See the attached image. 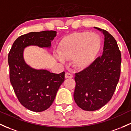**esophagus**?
<instances>
[{"label":"esophagus","mask_w":131,"mask_h":131,"mask_svg":"<svg viewBox=\"0 0 131 131\" xmlns=\"http://www.w3.org/2000/svg\"><path fill=\"white\" fill-rule=\"evenodd\" d=\"M65 78H73V74H71L70 73H66L65 74Z\"/></svg>","instance_id":"obj_1"}]
</instances>
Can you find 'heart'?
<instances>
[{
	"instance_id": "b5f03b06",
	"label": "heart",
	"mask_w": 131,
	"mask_h": 131,
	"mask_svg": "<svg viewBox=\"0 0 131 131\" xmlns=\"http://www.w3.org/2000/svg\"><path fill=\"white\" fill-rule=\"evenodd\" d=\"M101 48V40L96 34L87 31L73 34L64 37L59 44L58 51L64 59L74 58L78 68H86L94 61ZM63 62L64 60L60 58Z\"/></svg>"
}]
</instances>
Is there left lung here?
<instances>
[{
    "label": "left lung",
    "instance_id": "8db88e82",
    "mask_svg": "<svg viewBox=\"0 0 131 131\" xmlns=\"http://www.w3.org/2000/svg\"><path fill=\"white\" fill-rule=\"evenodd\" d=\"M104 35L103 54L90 67L75 73L74 99L78 107L95 111L113 97L121 74V54L117 41L108 31L97 28Z\"/></svg>",
    "mask_w": 131,
    "mask_h": 131
}]
</instances>
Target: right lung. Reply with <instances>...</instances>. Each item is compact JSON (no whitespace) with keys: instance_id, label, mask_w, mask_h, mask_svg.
Returning <instances> with one entry per match:
<instances>
[{"instance_id":"add662e5","label":"right lung","mask_w":131,"mask_h":131,"mask_svg":"<svg viewBox=\"0 0 131 131\" xmlns=\"http://www.w3.org/2000/svg\"><path fill=\"white\" fill-rule=\"evenodd\" d=\"M56 35L57 31L53 30L21 35L14 41L8 53L11 84L21 105L32 111H43L51 106L64 81L65 72L55 74L31 68L24 60V49L30 45L50 47Z\"/></svg>"}]
</instances>
